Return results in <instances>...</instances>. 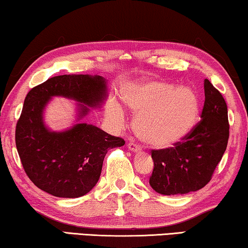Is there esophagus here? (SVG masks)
Listing matches in <instances>:
<instances>
[{"label":"esophagus","instance_id":"esophagus-1","mask_svg":"<svg viewBox=\"0 0 248 248\" xmlns=\"http://www.w3.org/2000/svg\"><path fill=\"white\" fill-rule=\"evenodd\" d=\"M128 148L130 149L131 152H135V153L140 152V148H139V146L137 144H135V142H129Z\"/></svg>","mask_w":248,"mask_h":248}]
</instances>
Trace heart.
<instances>
[{
  "mask_svg": "<svg viewBox=\"0 0 248 248\" xmlns=\"http://www.w3.org/2000/svg\"><path fill=\"white\" fill-rule=\"evenodd\" d=\"M125 107L136 113L135 131L146 145L164 149L182 141L194 127L199 100L189 86L160 81L140 82L123 92ZM123 116L121 108H114Z\"/></svg>",
  "mask_w": 248,
  "mask_h": 248,
  "instance_id": "b5f03b06",
  "label": "heart"
}]
</instances>
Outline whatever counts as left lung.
<instances>
[{
    "label": "left lung",
    "instance_id": "obj_1",
    "mask_svg": "<svg viewBox=\"0 0 248 248\" xmlns=\"http://www.w3.org/2000/svg\"><path fill=\"white\" fill-rule=\"evenodd\" d=\"M227 104L221 93L204 79L200 123L174 147L152 151L154 169L149 184L164 195L194 192L207 186L227 148Z\"/></svg>",
    "mask_w": 248,
    "mask_h": 248
}]
</instances>
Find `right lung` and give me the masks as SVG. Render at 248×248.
<instances>
[{
    "label": "right lung",
    "mask_w": 248,
    "mask_h": 248,
    "mask_svg": "<svg viewBox=\"0 0 248 248\" xmlns=\"http://www.w3.org/2000/svg\"><path fill=\"white\" fill-rule=\"evenodd\" d=\"M107 95L106 79L88 74L55 76L29 91L16 124V145L24 172L37 187L54 197L78 198L95 186L104 156L124 146V139L83 123L51 131L44 123V110L53 96L67 97L79 102V121L89 113L88 107H100Z\"/></svg>",
    "instance_id": "1"
}]
</instances>
